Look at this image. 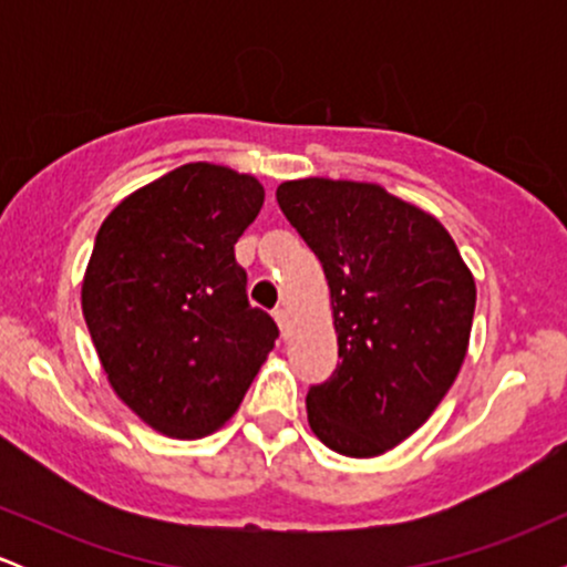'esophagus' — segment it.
<instances>
[{
  "label": "esophagus",
  "mask_w": 567,
  "mask_h": 567,
  "mask_svg": "<svg viewBox=\"0 0 567 567\" xmlns=\"http://www.w3.org/2000/svg\"><path fill=\"white\" fill-rule=\"evenodd\" d=\"M275 320H277V324H279V328H288V311H285L282 309V306H277V309H275Z\"/></svg>",
  "instance_id": "obj_1"
}]
</instances>
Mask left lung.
I'll use <instances>...</instances> for the list:
<instances>
[{
  "label": "left lung",
  "mask_w": 567,
  "mask_h": 567,
  "mask_svg": "<svg viewBox=\"0 0 567 567\" xmlns=\"http://www.w3.org/2000/svg\"><path fill=\"white\" fill-rule=\"evenodd\" d=\"M277 202L333 298L341 362L309 386L311 432L351 458L392 451L458 375L477 301L472 271L437 218L375 184L288 181Z\"/></svg>",
  "instance_id": "8db88e82"
}]
</instances>
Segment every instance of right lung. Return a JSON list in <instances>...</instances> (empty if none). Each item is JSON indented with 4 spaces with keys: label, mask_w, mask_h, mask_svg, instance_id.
Returning <instances> with one entry per match:
<instances>
[{
    "label": "right lung",
    "mask_w": 567,
    "mask_h": 567,
    "mask_svg": "<svg viewBox=\"0 0 567 567\" xmlns=\"http://www.w3.org/2000/svg\"><path fill=\"white\" fill-rule=\"evenodd\" d=\"M264 205L252 175L192 162L138 188L97 229L82 311L120 400L167 437L231 419L277 322L247 301L234 245Z\"/></svg>",
    "instance_id": "right-lung-1"
}]
</instances>
